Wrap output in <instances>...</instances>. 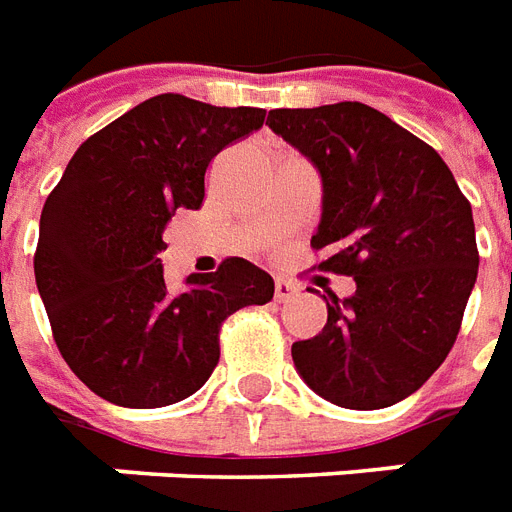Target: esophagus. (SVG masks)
<instances>
[{"label": "esophagus", "mask_w": 512, "mask_h": 512, "mask_svg": "<svg viewBox=\"0 0 512 512\" xmlns=\"http://www.w3.org/2000/svg\"><path fill=\"white\" fill-rule=\"evenodd\" d=\"M298 284H292L290 279H276V290H273V298L279 300V303H287V300H292L295 295H298Z\"/></svg>", "instance_id": "obj_1"}]
</instances>
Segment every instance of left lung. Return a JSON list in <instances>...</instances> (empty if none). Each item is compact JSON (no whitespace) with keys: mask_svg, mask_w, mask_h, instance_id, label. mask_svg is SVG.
Instances as JSON below:
<instances>
[{"mask_svg":"<svg viewBox=\"0 0 512 512\" xmlns=\"http://www.w3.org/2000/svg\"><path fill=\"white\" fill-rule=\"evenodd\" d=\"M265 126L322 179L311 247L357 282L322 295L327 325L292 343L298 376L333 405L378 411L443 365L478 279L473 206L429 144L384 112L341 101L271 109Z\"/></svg>","mask_w":512,"mask_h":512,"instance_id":"left-lung-1","label":"left lung"}]
</instances>
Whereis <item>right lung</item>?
I'll return each instance as SVG.
<instances>
[{"label":"right lung","mask_w":512,"mask_h":512,"mask_svg":"<svg viewBox=\"0 0 512 512\" xmlns=\"http://www.w3.org/2000/svg\"><path fill=\"white\" fill-rule=\"evenodd\" d=\"M265 123V109L214 107L161 93L80 144L39 217V298L66 365L120 408H163L195 395L220 362V325L273 298L244 257L163 279V228L204 201L206 166Z\"/></svg>","instance_id":"add662e5"}]
</instances>
